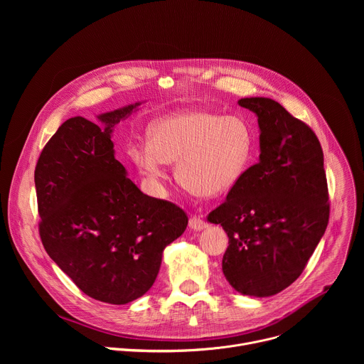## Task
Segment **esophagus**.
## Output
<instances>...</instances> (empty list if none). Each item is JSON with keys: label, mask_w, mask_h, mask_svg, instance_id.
I'll return each mask as SVG.
<instances>
[{"label": "esophagus", "mask_w": 364, "mask_h": 364, "mask_svg": "<svg viewBox=\"0 0 364 364\" xmlns=\"http://www.w3.org/2000/svg\"><path fill=\"white\" fill-rule=\"evenodd\" d=\"M188 228L193 230H203L207 228V223L198 216H191L188 220Z\"/></svg>", "instance_id": "esophagus-1"}]
</instances>
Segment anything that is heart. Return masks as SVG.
Segmentation results:
<instances>
[{
  "mask_svg": "<svg viewBox=\"0 0 364 364\" xmlns=\"http://www.w3.org/2000/svg\"><path fill=\"white\" fill-rule=\"evenodd\" d=\"M252 144V129L243 118L188 109L152 122L148 144L131 145L128 155L155 188L167 178V163H177V177L187 190L216 197L239 181Z\"/></svg>",
  "mask_w": 364,
  "mask_h": 364,
  "instance_id": "b5f03b06",
  "label": "heart"
}]
</instances>
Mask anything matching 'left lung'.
I'll return each mask as SVG.
<instances>
[{"label":"left lung","instance_id":"8db88e82","mask_svg":"<svg viewBox=\"0 0 364 364\" xmlns=\"http://www.w3.org/2000/svg\"><path fill=\"white\" fill-rule=\"evenodd\" d=\"M257 117L259 163L207 220L229 237L222 269L242 295L271 296L304 271L330 216L324 154L317 135L269 97H243Z\"/></svg>","mask_w":364,"mask_h":364}]
</instances>
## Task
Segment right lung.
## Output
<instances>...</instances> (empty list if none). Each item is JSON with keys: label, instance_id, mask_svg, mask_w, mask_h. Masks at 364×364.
<instances>
[{"label": "right lung", "instance_id": "1", "mask_svg": "<svg viewBox=\"0 0 364 364\" xmlns=\"http://www.w3.org/2000/svg\"><path fill=\"white\" fill-rule=\"evenodd\" d=\"M142 102L63 122L34 171L40 237L48 256L86 295L108 304L142 296L164 249L188 223L176 204L144 194L115 159L117 124Z\"/></svg>", "mask_w": 364, "mask_h": 364}]
</instances>
